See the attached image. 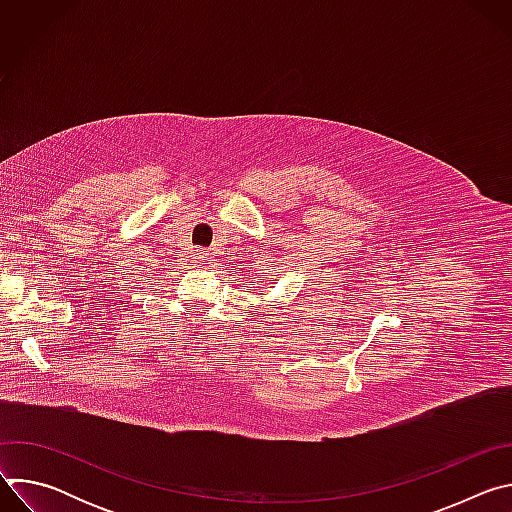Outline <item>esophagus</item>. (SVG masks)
<instances>
[{
    "instance_id": "esophagus-1",
    "label": "esophagus",
    "mask_w": 512,
    "mask_h": 512,
    "mask_svg": "<svg viewBox=\"0 0 512 512\" xmlns=\"http://www.w3.org/2000/svg\"><path fill=\"white\" fill-rule=\"evenodd\" d=\"M206 255H208V253H198V255H196V257H198V259H200V261H202V259H208V257H206Z\"/></svg>"
}]
</instances>
